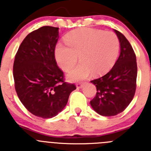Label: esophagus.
Instances as JSON below:
<instances>
[{
	"instance_id": "esophagus-1",
	"label": "esophagus",
	"mask_w": 151,
	"mask_h": 151,
	"mask_svg": "<svg viewBox=\"0 0 151 151\" xmlns=\"http://www.w3.org/2000/svg\"><path fill=\"white\" fill-rule=\"evenodd\" d=\"M83 86H84V83H81V82H79V83L76 84L77 88H82Z\"/></svg>"
}]
</instances>
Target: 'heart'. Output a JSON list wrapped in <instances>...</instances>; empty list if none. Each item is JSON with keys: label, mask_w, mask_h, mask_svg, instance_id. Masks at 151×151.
<instances>
[{"label": "heart", "mask_w": 151, "mask_h": 151, "mask_svg": "<svg viewBox=\"0 0 151 151\" xmlns=\"http://www.w3.org/2000/svg\"><path fill=\"white\" fill-rule=\"evenodd\" d=\"M67 46L58 45L55 57L60 67L68 71L76 64L78 57L81 63L67 73L72 82L81 81L91 73L101 76L107 73L115 63L119 51V40L113 32L100 29H78L65 36Z\"/></svg>", "instance_id": "b5f03b06"}]
</instances>
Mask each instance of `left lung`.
<instances>
[{"label":"left lung","mask_w":151,"mask_h":151,"mask_svg":"<svg viewBox=\"0 0 151 151\" xmlns=\"http://www.w3.org/2000/svg\"><path fill=\"white\" fill-rule=\"evenodd\" d=\"M114 32L120 44L119 57L110 72L91 81L97 88V93L90 104L94 111L104 116H113L124 111L136 90L135 54L125 36L116 29Z\"/></svg>","instance_id":"8db88e82"}]
</instances>
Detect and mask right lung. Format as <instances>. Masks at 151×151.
<instances>
[{"label": "right lung", "instance_id": "add662e5", "mask_svg": "<svg viewBox=\"0 0 151 151\" xmlns=\"http://www.w3.org/2000/svg\"><path fill=\"white\" fill-rule=\"evenodd\" d=\"M59 28L42 26L24 38L15 56L13 78L18 97L33 115L43 119L63 110L69 94L76 89L64 81L54 50Z\"/></svg>", "mask_w": 151, "mask_h": 151}]
</instances>
